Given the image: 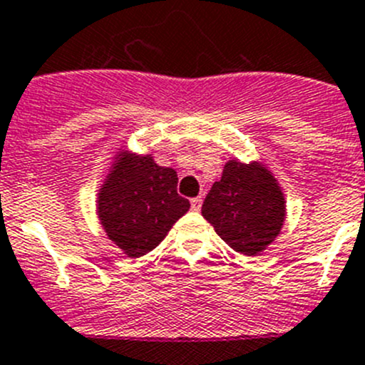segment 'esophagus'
<instances>
[{
  "label": "esophagus",
  "mask_w": 365,
  "mask_h": 365,
  "mask_svg": "<svg viewBox=\"0 0 365 365\" xmlns=\"http://www.w3.org/2000/svg\"><path fill=\"white\" fill-rule=\"evenodd\" d=\"M200 206H202V197H195V199H192V210L199 211Z\"/></svg>",
  "instance_id": "34e87169"
}]
</instances>
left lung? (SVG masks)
I'll return each mask as SVG.
<instances>
[{
  "label": "left lung",
  "instance_id": "1",
  "mask_svg": "<svg viewBox=\"0 0 365 365\" xmlns=\"http://www.w3.org/2000/svg\"><path fill=\"white\" fill-rule=\"evenodd\" d=\"M202 217L229 247L256 256L279 235L284 197L263 165L229 161L204 199Z\"/></svg>",
  "mask_w": 365,
  "mask_h": 365
}]
</instances>
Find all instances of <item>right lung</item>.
<instances>
[{
	"label": "right lung",
	"instance_id": "right-lung-1",
	"mask_svg": "<svg viewBox=\"0 0 365 365\" xmlns=\"http://www.w3.org/2000/svg\"><path fill=\"white\" fill-rule=\"evenodd\" d=\"M177 180L175 170L155 165L150 155L121 152L100 188L98 217L125 255L150 252L190 210V200L177 193Z\"/></svg>",
	"mask_w": 365,
	"mask_h": 365
}]
</instances>
